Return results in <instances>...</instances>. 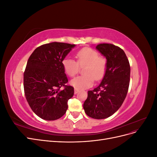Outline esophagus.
<instances>
[{"label": "esophagus", "mask_w": 157, "mask_h": 157, "mask_svg": "<svg viewBox=\"0 0 157 157\" xmlns=\"http://www.w3.org/2000/svg\"><path fill=\"white\" fill-rule=\"evenodd\" d=\"M78 92V90L75 89V94H77Z\"/></svg>", "instance_id": "34e87169"}]
</instances>
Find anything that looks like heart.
Instances as JSON below:
<instances>
[{"label": "heart", "instance_id": "b5f03b06", "mask_svg": "<svg viewBox=\"0 0 157 157\" xmlns=\"http://www.w3.org/2000/svg\"><path fill=\"white\" fill-rule=\"evenodd\" d=\"M77 62L70 58H65L62 61L65 73L69 77H73L78 73L80 67L82 69L83 75L71 80L70 84L77 90H84L91 87L94 79L101 80L107 70V60L102 56H99L98 52L90 48H84L77 54Z\"/></svg>", "mask_w": 157, "mask_h": 157}]
</instances>
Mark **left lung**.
<instances>
[{"label": "left lung", "mask_w": 157, "mask_h": 157, "mask_svg": "<svg viewBox=\"0 0 157 157\" xmlns=\"http://www.w3.org/2000/svg\"><path fill=\"white\" fill-rule=\"evenodd\" d=\"M96 49L107 59L101 82L88 92L83 107L86 115L103 119L113 115L124 102L130 84V66L124 50L112 44H99Z\"/></svg>", "instance_id": "obj_1"}]
</instances>
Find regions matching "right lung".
I'll list each match as a JSON object with an SVG mask.
<instances>
[{"label": "right lung", "mask_w": 157, "mask_h": 157, "mask_svg": "<svg viewBox=\"0 0 157 157\" xmlns=\"http://www.w3.org/2000/svg\"><path fill=\"white\" fill-rule=\"evenodd\" d=\"M75 46L57 42L45 44L36 48L27 61L23 74L25 96L32 111L42 119L57 120L67 111L74 88L66 85L68 79L62 61Z\"/></svg>", "instance_id": "obj_1"}]
</instances>
